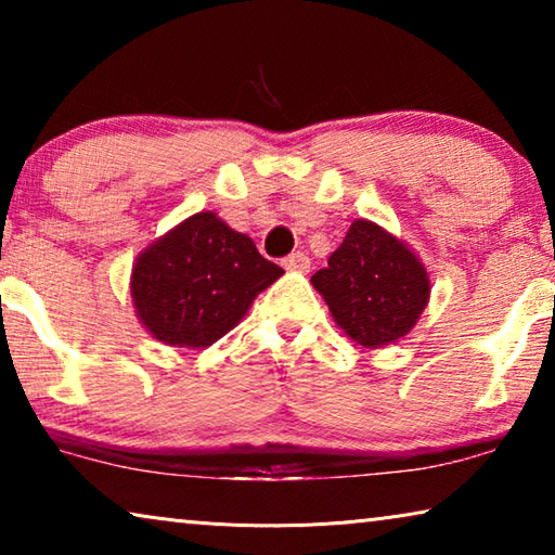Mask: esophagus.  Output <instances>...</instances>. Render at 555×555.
Here are the masks:
<instances>
[{
	"label": "esophagus",
	"instance_id": "obj_1",
	"mask_svg": "<svg viewBox=\"0 0 555 555\" xmlns=\"http://www.w3.org/2000/svg\"><path fill=\"white\" fill-rule=\"evenodd\" d=\"M281 264L288 271H308L311 269V259H308L304 251H294V255H288Z\"/></svg>",
	"mask_w": 555,
	"mask_h": 555
}]
</instances>
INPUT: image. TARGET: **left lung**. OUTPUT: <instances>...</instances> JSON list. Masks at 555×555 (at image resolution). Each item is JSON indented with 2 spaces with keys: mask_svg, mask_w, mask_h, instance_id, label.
<instances>
[{
  "mask_svg": "<svg viewBox=\"0 0 555 555\" xmlns=\"http://www.w3.org/2000/svg\"><path fill=\"white\" fill-rule=\"evenodd\" d=\"M311 284L335 323L362 347L397 343L416 325L430 296L421 259L387 230L354 220Z\"/></svg>",
  "mask_w": 555,
  "mask_h": 555,
  "instance_id": "8db88e82",
  "label": "left lung"
}]
</instances>
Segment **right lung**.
I'll list each match as a JSON object with an SVG mask.
<instances>
[{
    "label": "right lung",
    "mask_w": 555,
    "mask_h": 555,
    "mask_svg": "<svg viewBox=\"0 0 555 555\" xmlns=\"http://www.w3.org/2000/svg\"><path fill=\"white\" fill-rule=\"evenodd\" d=\"M284 269L215 212H195L137 257L131 300L158 343L208 347L228 335Z\"/></svg>",
    "instance_id": "add662e5"
}]
</instances>
